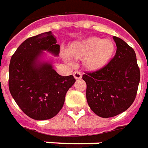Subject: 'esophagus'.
Returning a JSON list of instances; mask_svg holds the SVG:
<instances>
[{
  "label": "esophagus",
  "mask_w": 148,
  "mask_h": 148,
  "mask_svg": "<svg viewBox=\"0 0 148 148\" xmlns=\"http://www.w3.org/2000/svg\"><path fill=\"white\" fill-rule=\"evenodd\" d=\"M73 75H74V78L77 80L81 79L82 77V74H81L80 72H78V71H75V72H74V73H73Z\"/></svg>",
  "instance_id": "34e87169"
}]
</instances>
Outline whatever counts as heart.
<instances>
[{
    "label": "heart",
    "instance_id": "1",
    "mask_svg": "<svg viewBox=\"0 0 148 148\" xmlns=\"http://www.w3.org/2000/svg\"><path fill=\"white\" fill-rule=\"evenodd\" d=\"M115 45L110 39L92 37L71 44L67 48L66 54L74 60H83L86 71H99L107 65L114 56ZM67 60L66 56H63Z\"/></svg>",
    "mask_w": 148,
    "mask_h": 148
}]
</instances>
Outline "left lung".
<instances>
[{
  "mask_svg": "<svg viewBox=\"0 0 148 148\" xmlns=\"http://www.w3.org/2000/svg\"><path fill=\"white\" fill-rule=\"evenodd\" d=\"M113 39L117 46L114 57L104 67L82 76L88 106L101 118H111L130 108L140 78L134 50L121 38Z\"/></svg>",
  "mask_w": 148,
  "mask_h": 148,
  "instance_id": "8db88e82",
  "label": "left lung"
}]
</instances>
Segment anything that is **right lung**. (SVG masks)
<instances>
[{
    "label": "right lung",
    "instance_id": "1",
    "mask_svg": "<svg viewBox=\"0 0 148 148\" xmlns=\"http://www.w3.org/2000/svg\"><path fill=\"white\" fill-rule=\"evenodd\" d=\"M51 31L27 38L11 58L8 86L11 95L24 113L35 120L53 118L62 109L66 92L75 82L73 75L61 76L53 69L60 45Z\"/></svg>",
    "mask_w": 148,
    "mask_h": 148
}]
</instances>
